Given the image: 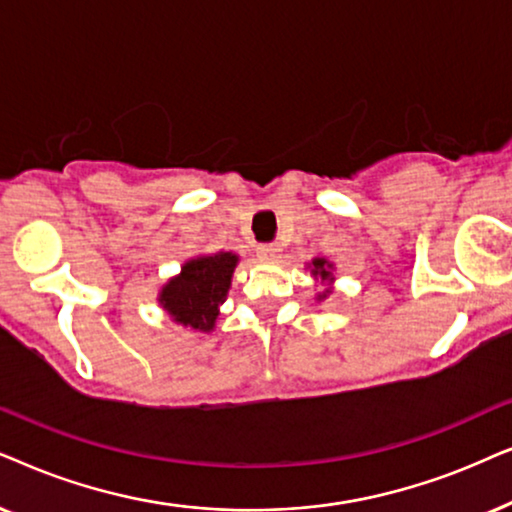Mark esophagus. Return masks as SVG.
Segmentation results:
<instances>
[{
  "label": "esophagus",
  "mask_w": 512,
  "mask_h": 512,
  "mask_svg": "<svg viewBox=\"0 0 512 512\" xmlns=\"http://www.w3.org/2000/svg\"><path fill=\"white\" fill-rule=\"evenodd\" d=\"M278 252H281V248H278L276 243H262L260 248H257V255H260L262 260H276Z\"/></svg>",
  "instance_id": "obj_1"
}]
</instances>
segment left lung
Listing matches in <instances>:
<instances>
[{"mask_svg": "<svg viewBox=\"0 0 512 512\" xmlns=\"http://www.w3.org/2000/svg\"><path fill=\"white\" fill-rule=\"evenodd\" d=\"M311 274H313V278H320V283H332L335 281V278H332V264L327 262V260H323V257H316V260L311 262ZM327 295H330V288H327L323 295H318V299H325Z\"/></svg>", "mask_w": 512, "mask_h": 512, "instance_id": "8db88e82", "label": "left lung"}]
</instances>
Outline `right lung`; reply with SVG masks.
Segmentation results:
<instances>
[{
    "mask_svg": "<svg viewBox=\"0 0 512 512\" xmlns=\"http://www.w3.org/2000/svg\"><path fill=\"white\" fill-rule=\"evenodd\" d=\"M236 264L238 255L234 252H215L187 260L180 274L170 278L159 292L163 311L189 330L213 332Z\"/></svg>",
    "mask_w": 512,
    "mask_h": 512,
    "instance_id": "1",
    "label": "right lung"
}]
</instances>
